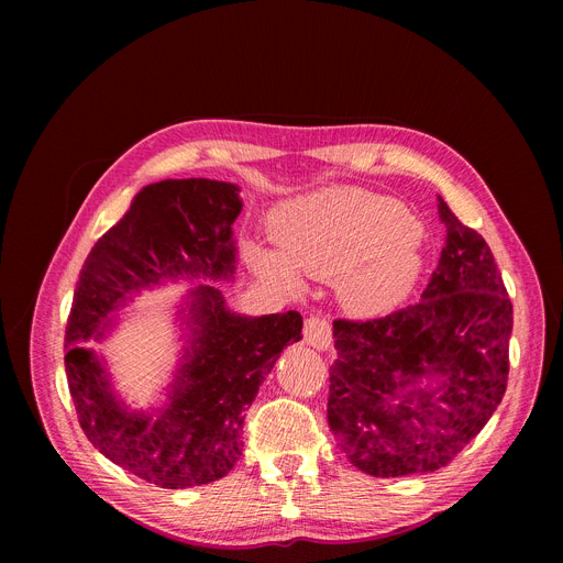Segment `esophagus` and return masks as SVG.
<instances>
[{"instance_id":"34e87169","label":"esophagus","mask_w":563,"mask_h":563,"mask_svg":"<svg viewBox=\"0 0 563 563\" xmlns=\"http://www.w3.org/2000/svg\"><path fill=\"white\" fill-rule=\"evenodd\" d=\"M302 334H305V343L318 352L330 350V345H332V325H330V320L320 313H313L305 320Z\"/></svg>"}]
</instances>
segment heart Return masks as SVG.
I'll use <instances>...</instances> for the list:
<instances>
[{
	"label": "heart",
	"instance_id": "b5f03b06",
	"mask_svg": "<svg viewBox=\"0 0 563 563\" xmlns=\"http://www.w3.org/2000/svg\"><path fill=\"white\" fill-rule=\"evenodd\" d=\"M274 250L245 245L252 269L298 291L305 278L339 280L343 305L361 316L404 302L421 274V227L385 196L328 187L283 202L272 216Z\"/></svg>",
	"mask_w": 563,
	"mask_h": 563
}]
</instances>
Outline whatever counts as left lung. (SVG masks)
I'll return each instance as SVG.
<instances>
[{
    "instance_id": "8db88e82",
    "label": "left lung",
    "mask_w": 563,
    "mask_h": 563,
    "mask_svg": "<svg viewBox=\"0 0 563 563\" xmlns=\"http://www.w3.org/2000/svg\"><path fill=\"white\" fill-rule=\"evenodd\" d=\"M445 245L419 302L334 320L328 423L352 465L406 476L448 465L508 385L512 302L486 240L439 196ZM428 377L438 385H422Z\"/></svg>"
}]
</instances>
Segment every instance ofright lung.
Instances as JSON below:
<instances>
[{
  "mask_svg": "<svg viewBox=\"0 0 563 563\" xmlns=\"http://www.w3.org/2000/svg\"><path fill=\"white\" fill-rule=\"evenodd\" d=\"M238 185L207 178L142 187L129 211L85 261L66 325V378L79 428L115 465L157 488H191L222 478L243 454V421L280 352L298 343V311L240 316L220 289L189 291V345L167 404L129 410L89 339H104L111 311L167 280H231V224L243 209Z\"/></svg>",
  "mask_w": 563,
  "mask_h": 563,
  "instance_id": "obj_1",
  "label": "right lung"
}]
</instances>
